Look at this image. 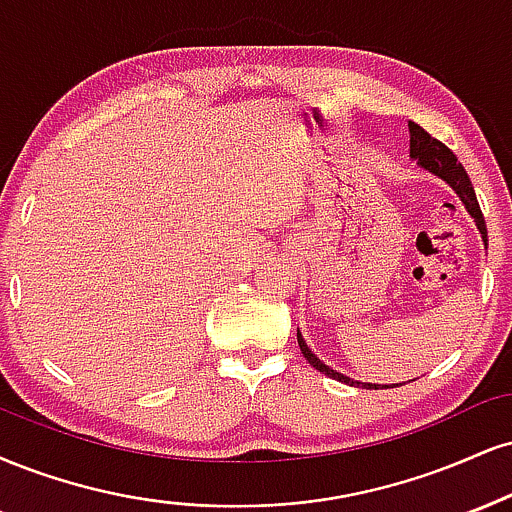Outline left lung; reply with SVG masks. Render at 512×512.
<instances>
[{
  "mask_svg": "<svg viewBox=\"0 0 512 512\" xmlns=\"http://www.w3.org/2000/svg\"><path fill=\"white\" fill-rule=\"evenodd\" d=\"M408 128H410V159L417 166H420L422 171H427V174L441 178V181L446 183V186L460 197V202H463L467 214H470V217L474 219V224H477V229H479V233H482V240L486 245V224H484V217H482V209H479L477 195H474L472 181H470V176H467V171L463 169V164L458 162V157H455L446 145L439 143L436 138H432V135L424 131L422 126H417L415 121H410ZM298 346H300V350H303L305 360L310 362V365L315 367L317 372L326 374V377L343 381V384H348V386H365V389H374V391L389 389L386 384H367V381H355V379L346 377V374L331 369L329 365H324V362L319 360V357L312 353L310 348H307L305 338H303V334H300V331H298ZM391 386H398V384H391Z\"/></svg>",
  "mask_w": 512,
  "mask_h": 512,
  "instance_id": "left-lung-1",
  "label": "left lung"
}]
</instances>
